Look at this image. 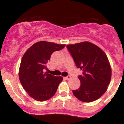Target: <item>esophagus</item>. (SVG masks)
<instances>
[{"label": "esophagus", "mask_w": 124, "mask_h": 124, "mask_svg": "<svg viewBox=\"0 0 124 124\" xmlns=\"http://www.w3.org/2000/svg\"><path fill=\"white\" fill-rule=\"evenodd\" d=\"M71 78V76H67V77H65V78L66 80H70Z\"/></svg>", "instance_id": "1"}]
</instances>
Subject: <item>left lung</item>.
<instances>
[{
	"instance_id": "left-lung-1",
	"label": "left lung",
	"mask_w": 124,
	"mask_h": 124,
	"mask_svg": "<svg viewBox=\"0 0 124 124\" xmlns=\"http://www.w3.org/2000/svg\"><path fill=\"white\" fill-rule=\"evenodd\" d=\"M67 47L77 68L83 71L78 77L81 85L72 93L83 102L97 100L106 92L110 82L112 70L107 56L98 46L87 41Z\"/></svg>"
}]
</instances>
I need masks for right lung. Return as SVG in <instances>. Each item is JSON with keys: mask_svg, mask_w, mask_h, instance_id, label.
I'll use <instances>...</instances> for the list:
<instances>
[{"mask_svg": "<svg viewBox=\"0 0 124 124\" xmlns=\"http://www.w3.org/2000/svg\"><path fill=\"white\" fill-rule=\"evenodd\" d=\"M65 44L42 41L34 44L24 54L19 69V79L30 97L38 101L52 98L56 93L62 77L48 74L47 63L54 52L63 48Z\"/></svg>", "mask_w": 124, "mask_h": 124, "instance_id": "obj_1", "label": "right lung"}]
</instances>
